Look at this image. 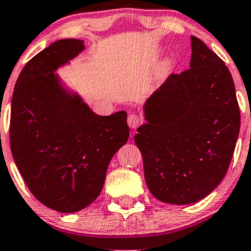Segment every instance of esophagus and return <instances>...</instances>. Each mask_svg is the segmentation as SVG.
<instances>
[{"mask_svg":"<svg viewBox=\"0 0 251 251\" xmlns=\"http://www.w3.org/2000/svg\"><path fill=\"white\" fill-rule=\"evenodd\" d=\"M140 122H142V119L135 113H130L129 117H127V125H129L130 129H136L140 125Z\"/></svg>","mask_w":251,"mask_h":251,"instance_id":"1","label":"esophagus"}]
</instances>
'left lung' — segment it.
<instances>
[{
	"label": "left lung",
	"mask_w": 251,
	"mask_h": 251,
	"mask_svg": "<svg viewBox=\"0 0 251 251\" xmlns=\"http://www.w3.org/2000/svg\"><path fill=\"white\" fill-rule=\"evenodd\" d=\"M191 68L172 73L144 104L147 124L134 140L148 189L162 202L187 205L225 178L238 132L240 108L225 62L191 36Z\"/></svg>",
	"instance_id": "left-lung-1"
}]
</instances>
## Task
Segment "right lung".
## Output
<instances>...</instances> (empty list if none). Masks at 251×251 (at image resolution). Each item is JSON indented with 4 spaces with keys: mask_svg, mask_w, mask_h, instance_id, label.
Segmentation results:
<instances>
[{
    "mask_svg": "<svg viewBox=\"0 0 251 251\" xmlns=\"http://www.w3.org/2000/svg\"><path fill=\"white\" fill-rule=\"evenodd\" d=\"M83 49L81 40L55 41L26 63L11 99L14 161L32 195L60 213L95 201L109 161L129 139L125 111L95 115L54 73Z\"/></svg>",
    "mask_w": 251,
    "mask_h": 251,
    "instance_id": "right-lung-1",
    "label": "right lung"
}]
</instances>
